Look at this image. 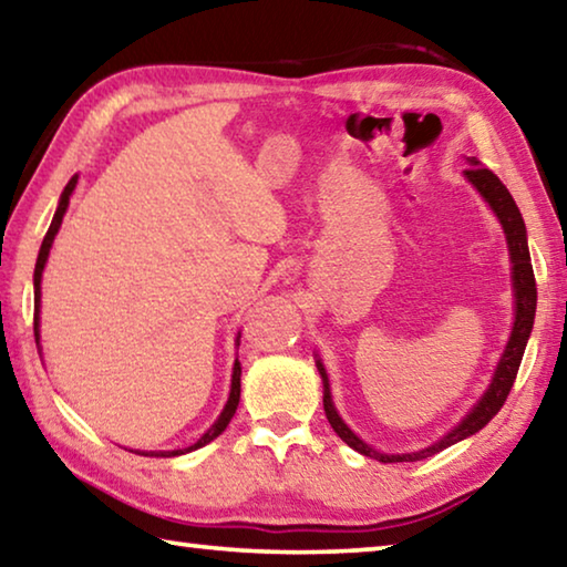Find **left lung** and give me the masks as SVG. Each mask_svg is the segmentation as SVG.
<instances>
[{"label":"left lung","instance_id":"left-lung-1","mask_svg":"<svg viewBox=\"0 0 567 567\" xmlns=\"http://www.w3.org/2000/svg\"><path fill=\"white\" fill-rule=\"evenodd\" d=\"M467 162H470V167L465 169V179L480 192V197L491 205L495 217L501 219V225H503V233L507 239V252H511V265H513V295H515V320H513L511 338H507L503 358H501V362H497L495 375L491 380V385H487V390L483 392V398H480L475 405L470 408L467 415L460 420L457 425L450 430V433L440 437L437 443L422 447V450H417V453L388 455V453H380V450L364 443V440H360L348 425H344V420L340 417V412L332 402L328 370H324L320 358L315 360L320 378H322L324 415H328L332 430L342 437V443H348L352 450H358L360 455L380 460V463H415V460L435 455V453H440V450H445L450 445L460 443V440L480 433V430H483L487 422H491L497 412H501L503 402L507 400V395H511V388L515 382L517 368H520L527 338H530V332H533L537 287H535V275H533V262H530V249H527V229L523 223V215H520V209H517L511 192H507L503 182L497 179V175H493L491 169L480 165L477 157H467Z\"/></svg>","mask_w":567,"mask_h":567}]
</instances>
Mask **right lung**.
<instances>
[{"mask_svg":"<svg viewBox=\"0 0 567 567\" xmlns=\"http://www.w3.org/2000/svg\"><path fill=\"white\" fill-rule=\"evenodd\" d=\"M76 187V175L66 182V187L62 192L60 197V205H56V213L52 217V225L50 229H47V235L42 239V247H40V255H37V265H34V340L37 344H40V300H42V272H44V265H47V257H50V249H52V243H54V235L60 233L62 227V217L66 213V207H70V197L72 192ZM237 344H239V334H237ZM239 375H243V368H239V360H235V368H233V385H229V398H227V405L223 408V412H219V417L215 420V425L207 430V433L197 440L195 445H189L185 450H150V453H145V450H134L137 455H150V457H175V455H185V453H192V450L203 447L207 443H213L215 437H219L225 433V427L229 425V420H233L235 410L239 405Z\"/></svg>","mask_w":567,"mask_h":567,"instance_id":"obj_1","label":"right lung"}]
</instances>
